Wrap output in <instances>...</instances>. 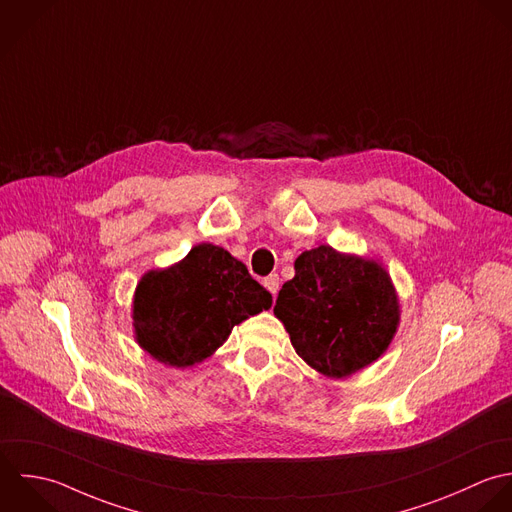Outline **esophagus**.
Instances as JSON below:
<instances>
[{
	"label": "esophagus",
	"instance_id": "1",
	"mask_svg": "<svg viewBox=\"0 0 512 512\" xmlns=\"http://www.w3.org/2000/svg\"><path fill=\"white\" fill-rule=\"evenodd\" d=\"M262 284L266 286V290H268L272 296H276L278 290H280V276H278V274H270V276L264 278Z\"/></svg>",
	"mask_w": 512,
	"mask_h": 512
}]
</instances>
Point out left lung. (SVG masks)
Instances as JSON below:
<instances>
[{
	"label": "left lung",
	"instance_id": "8db88e82",
	"mask_svg": "<svg viewBox=\"0 0 512 512\" xmlns=\"http://www.w3.org/2000/svg\"><path fill=\"white\" fill-rule=\"evenodd\" d=\"M296 276L276 300L296 353L328 377H345L375 361L393 340L399 306L389 274L332 246L300 254Z\"/></svg>",
	"mask_w": 512,
	"mask_h": 512
}]
</instances>
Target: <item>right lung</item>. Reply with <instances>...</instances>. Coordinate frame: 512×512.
<instances>
[{"mask_svg":"<svg viewBox=\"0 0 512 512\" xmlns=\"http://www.w3.org/2000/svg\"><path fill=\"white\" fill-rule=\"evenodd\" d=\"M272 306L242 262L224 248L198 244L169 270L143 276L135 292L137 341L155 359L188 367L212 355L232 328Z\"/></svg>","mask_w":512,"mask_h":512,"instance_id":"add662e5","label":"right lung"}]
</instances>
